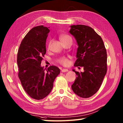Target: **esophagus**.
<instances>
[{
    "instance_id": "obj_1",
    "label": "esophagus",
    "mask_w": 123,
    "mask_h": 123,
    "mask_svg": "<svg viewBox=\"0 0 123 123\" xmlns=\"http://www.w3.org/2000/svg\"><path fill=\"white\" fill-rule=\"evenodd\" d=\"M61 72H62V73L67 72H68V69H63L61 70Z\"/></svg>"
}]
</instances>
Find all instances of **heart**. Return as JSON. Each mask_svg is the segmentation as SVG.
I'll list each match as a JSON object with an SVG mask.
<instances>
[{"mask_svg":"<svg viewBox=\"0 0 123 123\" xmlns=\"http://www.w3.org/2000/svg\"><path fill=\"white\" fill-rule=\"evenodd\" d=\"M60 39L62 42V43H63L67 41L72 40V38L71 37H70L69 36H68V35L63 34V35H60ZM57 62H59L60 64H61V65L64 66H68L69 63V60L66 57H62L60 58V59L58 60Z\"/></svg>","mask_w":123,"mask_h":123,"instance_id":"heart-1","label":"heart"}]
</instances>
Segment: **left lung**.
I'll return each mask as SVG.
<instances>
[{
	"label": "left lung",
	"mask_w": 123,
	"mask_h": 123,
	"mask_svg": "<svg viewBox=\"0 0 123 123\" xmlns=\"http://www.w3.org/2000/svg\"><path fill=\"white\" fill-rule=\"evenodd\" d=\"M69 33L75 38L78 48L75 67H83L84 72L73 71L77 77L73 91L83 98L94 95L100 87L107 72V53L101 37L91 27L70 26Z\"/></svg>",
	"instance_id": "obj_1"
}]
</instances>
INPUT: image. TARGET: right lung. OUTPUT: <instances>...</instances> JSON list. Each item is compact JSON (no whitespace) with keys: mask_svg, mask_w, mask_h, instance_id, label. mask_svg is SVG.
I'll return each instance as SVG.
<instances>
[{"mask_svg":"<svg viewBox=\"0 0 123 123\" xmlns=\"http://www.w3.org/2000/svg\"><path fill=\"white\" fill-rule=\"evenodd\" d=\"M49 28L34 27L23 39L17 54L18 77L25 91L32 98L41 100L53 89L54 81L60 74L56 66L44 68L41 66L46 53V39Z\"/></svg>","mask_w":123,"mask_h":123,"instance_id":"right-lung-1","label":"right lung"}]
</instances>
